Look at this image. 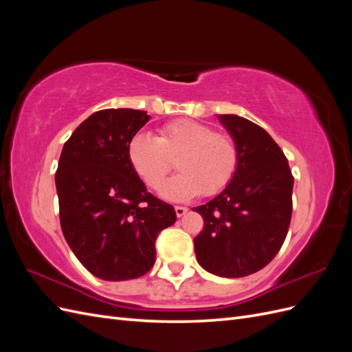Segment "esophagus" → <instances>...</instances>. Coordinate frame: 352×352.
Masks as SVG:
<instances>
[{
    "label": "esophagus",
    "instance_id": "esophagus-1",
    "mask_svg": "<svg viewBox=\"0 0 352 352\" xmlns=\"http://www.w3.org/2000/svg\"><path fill=\"white\" fill-rule=\"evenodd\" d=\"M175 211H176V216H177V217H182V216H185L186 212H188V208H186V207L176 206V207H175Z\"/></svg>",
    "mask_w": 352,
    "mask_h": 352
}]
</instances>
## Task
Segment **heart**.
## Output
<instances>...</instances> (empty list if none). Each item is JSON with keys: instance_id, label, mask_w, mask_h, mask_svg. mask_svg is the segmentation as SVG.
<instances>
[{"instance_id": "obj_1", "label": "heart", "mask_w": 352, "mask_h": 352, "mask_svg": "<svg viewBox=\"0 0 352 352\" xmlns=\"http://www.w3.org/2000/svg\"><path fill=\"white\" fill-rule=\"evenodd\" d=\"M127 160L150 189H160L176 160L179 172L163 186L167 199L211 197L225 189L238 168L239 153L233 138L189 119L163 124L154 138L136 133L127 145Z\"/></svg>"}]
</instances>
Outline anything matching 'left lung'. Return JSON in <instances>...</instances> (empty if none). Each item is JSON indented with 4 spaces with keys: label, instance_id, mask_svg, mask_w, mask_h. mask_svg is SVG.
I'll return each instance as SVG.
<instances>
[{
    "label": "left lung",
    "instance_id": "8db88e82",
    "mask_svg": "<svg viewBox=\"0 0 352 352\" xmlns=\"http://www.w3.org/2000/svg\"><path fill=\"white\" fill-rule=\"evenodd\" d=\"M239 153L236 173L221 192L192 208L204 219L194 239L202 269L243 278L279 252L292 216L294 176L280 146L263 127L236 114H217Z\"/></svg>",
    "mask_w": 352,
    "mask_h": 352
}]
</instances>
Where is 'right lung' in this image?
Instances as JSON below:
<instances>
[{
	"label": "right lung",
	"mask_w": 352,
	"mask_h": 352,
	"mask_svg": "<svg viewBox=\"0 0 352 352\" xmlns=\"http://www.w3.org/2000/svg\"><path fill=\"white\" fill-rule=\"evenodd\" d=\"M150 120L146 111L91 114L63 146L56 172L60 223L83 267L104 280L141 278L155 263V239L176 221L127 160V145Z\"/></svg>",
	"instance_id": "right-lung-1"
}]
</instances>
